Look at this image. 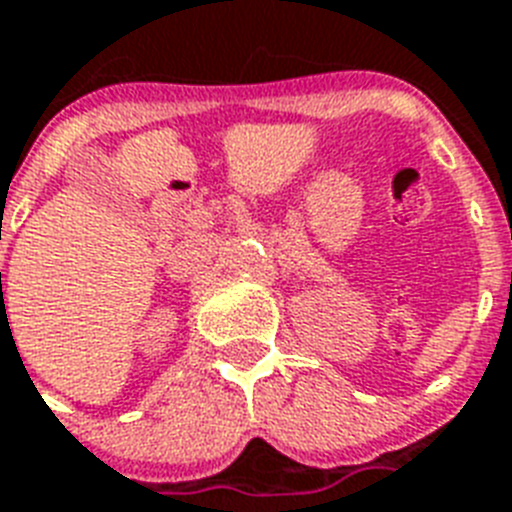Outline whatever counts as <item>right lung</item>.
I'll use <instances>...</instances> for the list:
<instances>
[{
  "instance_id": "right-lung-1",
  "label": "right lung",
  "mask_w": 512,
  "mask_h": 512,
  "mask_svg": "<svg viewBox=\"0 0 512 512\" xmlns=\"http://www.w3.org/2000/svg\"><path fill=\"white\" fill-rule=\"evenodd\" d=\"M0 278H2V276H0Z\"/></svg>"
}]
</instances>
